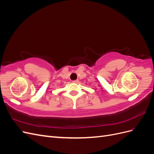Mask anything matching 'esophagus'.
Wrapping results in <instances>:
<instances>
[{"instance_id":"esophagus-1","label":"esophagus","mask_w":154,"mask_h":154,"mask_svg":"<svg viewBox=\"0 0 154 154\" xmlns=\"http://www.w3.org/2000/svg\"><path fill=\"white\" fill-rule=\"evenodd\" d=\"M72 82H73V83H78V80H74V81H72Z\"/></svg>"}]
</instances>
